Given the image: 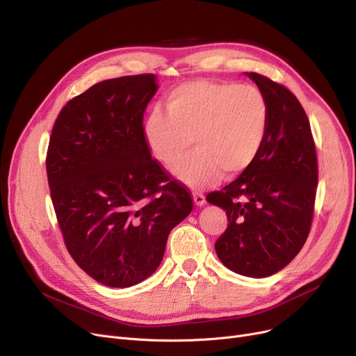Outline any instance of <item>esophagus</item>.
Instances as JSON below:
<instances>
[{"instance_id":"obj_1","label":"esophagus","mask_w":356,"mask_h":356,"mask_svg":"<svg viewBox=\"0 0 356 356\" xmlns=\"http://www.w3.org/2000/svg\"><path fill=\"white\" fill-rule=\"evenodd\" d=\"M193 200H194V204L198 206V207H202V206L206 204V197L203 194H200V193H194L193 194Z\"/></svg>"}]
</instances>
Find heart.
Wrapping results in <instances>:
<instances>
[{"instance_id": "heart-1", "label": "heart", "mask_w": 356, "mask_h": 356, "mask_svg": "<svg viewBox=\"0 0 356 356\" xmlns=\"http://www.w3.org/2000/svg\"><path fill=\"white\" fill-rule=\"evenodd\" d=\"M166 113L143 122L145 143L156 161L174 163L193 143L196 152L170 168L190 188L234 179L257 158L268 127V104L254 86L225 80H193L165 99Z\"/></svg>"}]
</instances>
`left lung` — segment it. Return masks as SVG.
Returning <instances> with one entry per match:
<instances>
[{"mask_svg":"<svg viewBox=\"0 0 356 356\" xmlns=\"http://www.w3.org/2000/svg\"><path fill=\"white\" fill-rule=\"evenodd\" d=\"M268 104V127L252 165L206 200L226 210L216 241L219 260L232 272L261 279L286 267L309 234L317 191V156L307 113L282 84L245 73Z\"/></svg>","mask_w":356,"mask_h":356,"instance_id":"1","label":"left lung"}]
</instances>
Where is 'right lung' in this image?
Returning a JSON list of instances; mask_svg holds the SVG:
<instances>
[{
  "mask_svg": "<svg viewBox=\"0 0 356 356\" xmlns=\"http://www.w3.org/2000/svg\"><path fill=\"white\" fill-rule=\"evenodd\" d=\"M154 74L96 83L56 118L47 156L52 204L68 252L111 288L143 282L159 267L169 232L193 210L143 138Z\"/></svg>",
  "mask_w": 356,
  "mask_h": 356,
  "instance_id": "obj_1",
  "label": "right lung"
}]
</instances>
